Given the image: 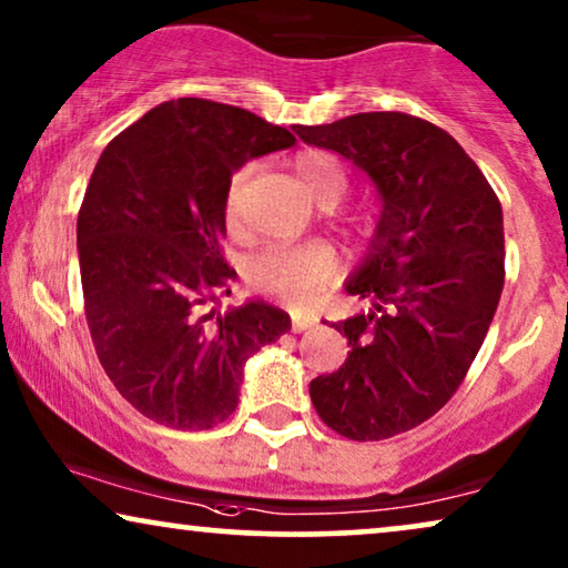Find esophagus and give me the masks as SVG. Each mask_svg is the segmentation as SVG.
<instances>
[{"label":"esophagus","mask_w":568,"mask_h":568,"mask_svg":"<svg viewBox=\"0 0 568 568\" xmlns=\"http://www.w3.org/2000/svg\"><path fill=\"white\" fill-rule=\"evenodd\" d=\"M313 323H315V315L313 313H292V331L294 333L307 331Z\"/></svg>","instance_id":"1"}]
</instances>
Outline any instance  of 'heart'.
Here are the masks:
<instances>
[{
  "label": "heart",
  "instance_id": "heart-1",
  "mask_svg": "<svg viewBox=\"0 0 568 568\" xmlns=\"http://www.w3.org/2000/svg\"><path fill=\"white\" fill-rule=\"evenodd\" d=\"M294 173L302 185L321 201H338L348 189L346 170L338 158L323 150H307L294 158ZM245 173H235L224 196V220L235 224L237 220V196ZM338 271V258L331 245L325 243H302V245H271L266 251L253 255L247 263L245 276L253 290L274 294L286 305L302 307L310 305L325 286L333 282Z\"/></svg>",
  "mask_w": 568,
  "mask_h": 568
}]
</instances>
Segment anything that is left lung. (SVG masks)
<instances>
[{
	"label": "left lung",
	"instance_id": "1",
	"mask_svg": "<svg viewBox=\"0 0 568 568\" xmlns=\"http://www.w3.org/2000/svg\"><path fill=\"white\" fill-rule=\"evenodd\" d=\"M292 129L354 162L383 204L344 284L372 310L333 323L352 352L310 383V398L341 437H395L453 398L484 344L504 290L501 204L463 146L416 115L356 113Z\"/></svg>",
	"mask_w": 568,
	"mask_h": 568
}]
</instances>
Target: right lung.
Wrapping results in <instances>:
<instances>
[{"label": "right lung", "instance_id": "obj_1", "mask_svg": "<svg viewBox=\"0 0 568 568\" xmlns=\"http://www.w3.org/2000/svg\"><path fill=\"white\" fill-rule=\"evenodd\" d=\"M294 142L245 108L178 98L100 154L77 216L84 315L105 375L152 422L181 432L224 422L245 362L292 328L258 300L227 313L206 305L235 278L220 251L232 173Z\"/></svg>", "mask_w": 568, "mask_h": 568}]
</instances>
